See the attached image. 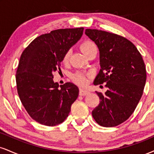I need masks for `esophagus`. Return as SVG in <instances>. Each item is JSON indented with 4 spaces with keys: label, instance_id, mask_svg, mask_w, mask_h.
<instances>
[{
    "label": "esophagus",
    "instance_id": "esophagus-1",
    "mask_svg": "<svg viewBox=\"0 0 154 154\" xmlns=\"http://www.w3.org/2000/svg\"><path fill=\"white\" fill-rule=\"evenodd\" d=\"M89 91H85V90H83V89H79V94L81 96H85V95H87L89 94Z\"/></svg>",
    "mask_w": 154,
    "mask_h": 154
}]
</instances>
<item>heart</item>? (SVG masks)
<instances>
[{"label":"heart","instance_id":"heart-1","mask_svg":"<svg viewBox=\"0 0 154 154\" xmlns=\"http://www.w3.org/2000/svg\"><path fill=\"white\" fill-rule=\"evenodd\" d=\"M80 48L82 52L86 55L92 48H95V45L91 41H85L81 44ZM70 56H71V50H68L66 53H65L64 55H63L62 59L63 62H68L69 59L70 58ZM72 78H73L74 81H75V82H77V84L79 85H83L85 84L86 82H87V79H86L85 75L81 73L75 74V75L72 76Z\"/></svg>","mask_w":154,"mask_h":154}]
</instances>
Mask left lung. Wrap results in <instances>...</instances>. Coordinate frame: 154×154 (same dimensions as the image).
<instances>
[{
    "label": "left lung",
    "mask_w": 154,
    "mask_h": 154,
    "mask_svg": "<svg viewBox=\"0 0 154 154\" xmlns=\"http://www.w3.org/2000/svg\"><path fill=\"white\" fill-rule=\"evenodd\" d=\"M85 33L99 50L100 69L93 83L106 82L108 88L103 95L95 91L100 103L92 115L100 126H117L132 115L142 97L146 81L143 59L124 37L92 29Z\"/></svg>",
    "instance_id": "obj_1"
}]
</instances>
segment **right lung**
Instances as JSON below:
<instances>
[{
	"mask_svg": "<svg viewBox=\"0 0 154 154\" xmlns=\"http://www.w3.org/2000/svg\"><path fill=\"white\" fill-rule=\"evenodd\" d=\"M84 28L60 29L40 35L23 51L16 81L21 102L29 115L41 125L62 123L79 95L72 82L60 85L53 73L60 71L63 56L82 36Z\"/></svg>",
	"mask_w": 154,
	"mask_h": 154,
	"instance_id": "obj_1",
	"label": "right lung"
}]
</instances>
